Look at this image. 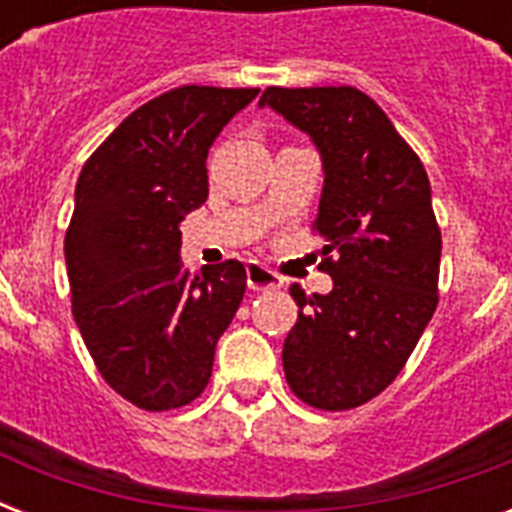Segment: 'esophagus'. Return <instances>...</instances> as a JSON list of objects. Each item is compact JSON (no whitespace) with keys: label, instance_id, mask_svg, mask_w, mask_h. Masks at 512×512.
Returning <instances> with one entry per match:
<instances>
[{"label":"esophagus","instance_id":"34e87169","mask_svg":"<svg viewBox=\"0 0 512 512\" xmlns=\"http://www.w3.org/2000/svg\"><path fill=\"white\" fill-rule=\"evenodd\" d=\"M247 287L249 289H279L284 287V279L279 273L268 271L265 265L249 263L247 265Z\"/></svg>","mask_w":512,"mask_h":512}]
</instances>
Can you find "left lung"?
<instances>
[{
  "instance_id": "8db88e82",
  "label": "left lung",
  "mask_w": 512,
  "mask_h": 512,
  "mask_svg": "<svg viewBox=\"0 0 512 512\" xmlns=\"http://www.w3.org/2000/svg\"><path fill=\"white\" fill-rule=\"evenodd\" d=\"M260 108L305 132L324 167L313 231L332 292L289 287L300 313L284 340V374L305 404L353 409L396 380L438 305L441 231L428 172L356 87H268Z\"/></svg>"
}]
</instances>
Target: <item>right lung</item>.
Masks as SVG:
<instances>
[{"instance_id":"right-lung-1","label":"right lung","mask_w":512,"mask_h":512,"mask_svg":"<svg viewBox=\"0 0 512 512\" xmlns=\"http://www.w3.org/2000/svg\"><path fill=\"white\" fill-rule=\"evenodd\" d=\"M257 92H164L132 111L76 180L66 231L74 321L103 380L146 412L201 396L247 289L239 260L188 276L180 223L207 201L209 148Z\"/></svg>"}]
</instances>
